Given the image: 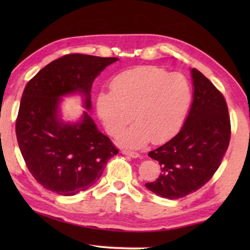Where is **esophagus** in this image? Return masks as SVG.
<instances>
[{"label": "esophagus", "instance_id": "obj_1", "mask_svg": "<svg viewBox=\"0 0 250 250\" xmlns=\"http://www.w3.org/2000/svg\"><path fill=\"white\" fill-rule=\"evenodd\" d=\"M122 153H123V155L132 157V158H138V157H140V153L131 151V150H122Z\"/></svg>", "mask_w": 250, "mask_h": 250}]
</instances>
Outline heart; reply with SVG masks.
Segmentation results:
<instances>
[{"mask_svg": "<svg viewBox=\"0 0 250 250\" xmlns=\"http://www.w3.org/2000/svg\"><path fill=\"white\" fill-rule=\"evenodd\" d=\"M191 99L190 84L183 75L142 66L116 75L110 92L98 94L95 108L104 128L115 138L134 117L136 123L119 142L139 149L151 139L162 143L173 138L186 119Z\"/></svg>", "mask_w": 250, "mask_h": 250, "instance_id": "obj_1", "label": "heart"}]
</instances>
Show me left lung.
I'll use <instances>...</instances> for the list:
<instances>
[{"instance_id": "obj_1", "label": "left lung", "mask_w": 250, "mask_h": 250, "mask_svg": "<svg viewBox=\"0 0 250 250\" xmlns=\"http://www.w3.org/2000/svg\"><path fill=\"white\" fill-rule=\"evenodd\" d=\"M193 99L181 131L150 151L162 173L146 189L157 196L179 199L211 179L227 152L231 136L230 116L223 94L199 70H191Z\"/></svg>"}]
</instances>
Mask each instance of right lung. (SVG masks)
<instances>
[{
	"instance_id": "right-lung-1",
	"label": "right lung",
	"mask_w": 250,
	"mask_h": 250,
	"mask_svg": "<svg viewBox=\"0 0 250 250\" xmlns=\"http://www.w3.org/2000/svg\"><path fill=\"white\" fill-rule=\"evenodd\" d=\"M118 58L67 54L41 69L23 90L16 134L29 172L45 189L61 196L87 190L118 153L88 112L77 122L61 117L62 96L80 94L91 110L92 83Z\"/></svg>"
}]
</instances>
